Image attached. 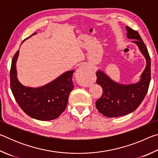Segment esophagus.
I'll list each match as a JSON object with an SVG mask.
<instances>
[{
  "instance_id": "1",
  "label": "esophagus",
  "mask_w": 158,
  "mask_h": 158,
  "mask_svg": "<svg viewBox=\"0 0 158 158\" xmlns=\"http://www.w3.org/2000/svg\"><path fill=\"white\" fill-rule=\"evenodd\" d=\"M76 78L80 84L83 85H86L88 84L89 79V69L87 66L82 65L80 66L77 70Z\"/></svg>"
}]
</instances>
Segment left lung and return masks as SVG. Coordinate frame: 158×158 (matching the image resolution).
I'll use <instances>...</instances> for the list:
<instances>
[{
    "label": "left lung",
    "instance_id": "obj_1",
    "mask_svg": "<svg viewBox=\"0 0 158 158\" xmlns=\"http://www.w3.org/2000/svg\"><path fill=\"white\" fill-rule=\"evenodd\" d=\"M127 37L132 39L145 57L146 66L136 84H121L114 81L102 70L97 71V84L102 88V95L96 101L98 110L109 118L124 116L135 110L145 98L151 81V58L137 31L126 26Z\"/></svg>",
    "mask_w": 158,
    "mask_h": 158
}]
</instances>
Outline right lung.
<instances>
[{"label": "right lung", "mask_w": 158, "mask_h": 158, "mask_svg": "<svg viewBox=\"0 0 158 158\" xmlns=\"http://www.w3.org/2000/svg\"><path fill=\"white\" fill-rule=\"evenodd\" d=\"M35 34L36 33L32 35ZM19 52V50L13 57L10 69V88L16 101L21 109L33 118L40 121L56 118L65 111L69 95L74 89L73 75L74 70L66 72L43 86H25L19 82L17 76L16 63Z\"/></svg>", "instance_id": "add662e5"}]
</instances>
